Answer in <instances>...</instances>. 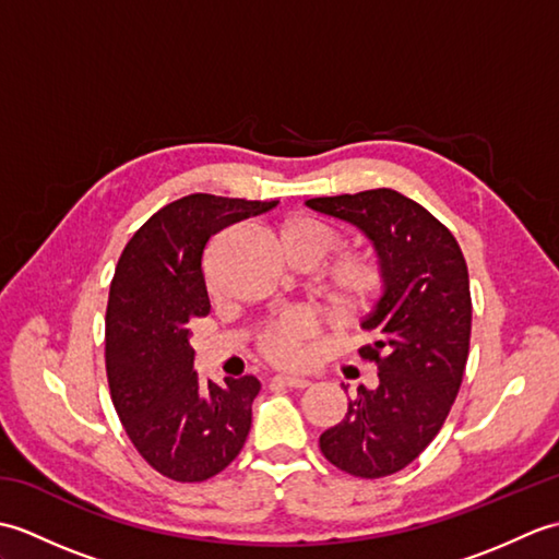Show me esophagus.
Segmentation results:
<instances>
[{"instance_id": "esophagus-1", "label": "esophagus", "mask_w": 559, "mask_h": 559, "mask_svg": "<svg viewBox=\"0 0 559 559\" xmlns=\"http://www.w3.org/2000/svg\"><path fill=\"white\" fill-rule=\"evenodd\" d=\"M271 384L276 386H288V389H307L312 382L305 377H273Z\"/></svg>"}]
</instances>
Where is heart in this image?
I'll use <instances>...</instances> for the list:
<instances>
[{
	"label": "heart",
	"mask_w": 559,
	"mask_h": 559,
	"mask_svg": "<svg viewBox=\"0 0 559 559\" xmlns=\"http://www.w3.org/2000/svg\"><path fill=\"white\" fill-rule=\"evenodd\" d=\"M281 242L293 264L312 269L338 245V233L322 218L288 216L281 223ZM384 276L377 261L367 254H346L326 271L324 300L336 319H355L365 314L382 293ZM314 334V322L300 314H286L259 331V353L273 365H300Z\"/></svg>",
	"instance_id": "obj_1"
}]
</instances>
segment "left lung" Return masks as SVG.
<instances>
[{"label":"left lung","mask_w":559,"mask_h":559,"mask_svg":"<svg viewBox=\"0 0 559 559\" xmlns=\"http://www.w3.org/2000/svg\"><path fill=\"white\" fill-rule=\"evenodd\" d=\"M307 206L355 225L372 242L382 298L362 319L372 336L358 353L377 365L374 389L358 386L348 413L319 449L355 478L406 468L442 430L471 343L468 266L456 237L394 189L317 197Z\"/></svg>","instance_id":"8db88e82"}]
</instances>
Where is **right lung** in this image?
<instances>
[{"mask_svg": "<svg viewBox=\"0 0 559 559\" xmlns=\"http://www.w3.org/2000/svg\"><path fill=\"white\" fill-rule=\"evenodd\" d=\"M278 201L189 194L141 225L117 261L105 314L110 396L141 456L160 476L201 483L240 454L259 379L204 382L189 324L211 310L204 249L223 228Z\"/></svg>", "mask_w": 559, "mask_h": 559, "instance_id": "right-lung-1", "label": "right lung"}]
</instances>
